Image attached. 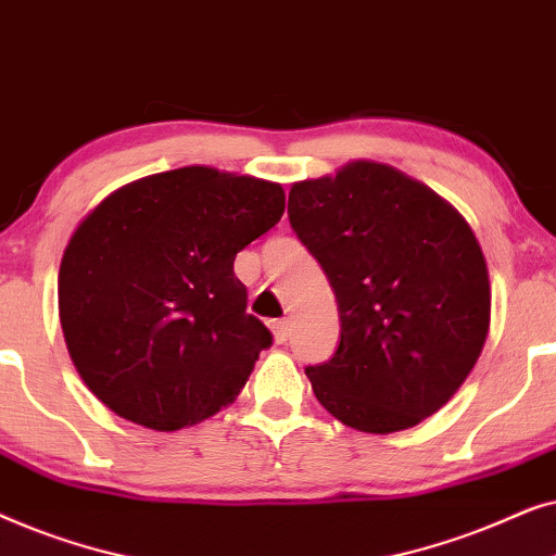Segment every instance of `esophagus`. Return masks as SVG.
Returning <instances> with one entry per match:
<instances>
[{"mask_svg": "<svg viewBox=\"0 0 556 556\" xmlns=\"http://www.w3.org/2000/svg\"><path fill=\"white\" fill-rule=\"evenodd\" d=\"M270 331H273V339H276L278 344H286L288 337H291V324H288L286 318H280V321L270 324Z\"/></svg>", "mask_w": 556, "mask_h": 556, "instance_id": "esophagus-1", "label": "esophagus"}]
</instances>
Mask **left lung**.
<instances>
[{"label": "left lung", "mask_w": 556, "mask_h": 556, "mask_svg": "<svg viewBox=\"0 0 556 556\" xmlns=\"http://www.w3.org/2000/svg\"><path fill=\"white\" fill-rule=\"evenodd\" d=\"M288 219L339 303L337 352L306 367L316 400L364 432L407 430L443 407L491 321L489 270L466 219L375 162L293 185Z\"/></svg>", "instance_id": "obj_1"}]
</instances>
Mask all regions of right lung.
Listing matches in <instances>:
<instances>
[{
    "mask_svg": "<svg viewBox=\"0 0 556 556\" xmlns=\"http://www.w3.org/2000/svg\"><path fill=\"white\" fill-rule=\"evenodd\" d=\"M278 185L185 166L121 187L67 242L60 324L75 369L113 413L179 430L230 405L273 344L235 255L278 225Z\"/></svg>",
    "mask_w": 556,
    "mask_h": 556,
    "instance_id": "right-lung-1",
    "label": "right lung"
}]
</instances>
